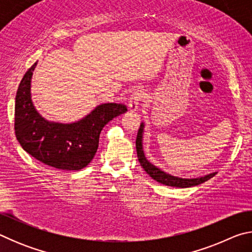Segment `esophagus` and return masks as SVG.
<instances>
[{
	"label": "esophagus",
	"instance_id": "1",
	"mask_svg": "<svg viewBox=\"0 0 252 252\" xmlns=\"http://www.w3.org/2000/svg\"><path fill=\"white\" fill-rule=\"evenodd\" d=\"M142 99L143 92L141 90H135L134 92H132L129 103H127V109H129L130 112H135V111H138L140 102L142 101Z\"/></svg>",
	"mask_w": 252,
	"mask_h": 252
}]
</instances>
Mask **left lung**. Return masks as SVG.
<instances>
[{
  "label": "left lung",
  "mask_w": 252,
  "mask_h": 252,
  "mask_svg": "<svg viewBox=\"0 0 252 252\" xmlns=\"http://www.w3.org/2000/svg\"><path fill=\"white\" fill-rule=\"evenodd\" d=\"M143 130H144V123L142 122L141 125H140V129L138 131V135H136V140H135L136 155H138L139 162H140V164H141V167L144 169V171H146L152 179H155L156 181L162 183V185L169 186V187L190 188V187L201 185V183L208 181L209 179H211L212 177H215L217 174V172H212V173H209V174H207V176H203V177L187 179V178H179L176 176H171V174L162 171L161 169L156 167L155 164H152L151 162L146 158V155H144L143 146H142Z\"/></svg>",
  "instance_id": "8db88e82"
}]
</instances>
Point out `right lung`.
Returning <instances> with one entry per match:
<instances>
[{"mask_svg":"<svg viewBox=\"0 0 252 252\" xmlns=\"http://www.w3.org/2000/svg\"><path fill=\"white\" fill-rule=\"evenodd\" d=\"M37 62L30 67L15 96V135L23 150L59 170H81L90 163L99 147L101 130L127 111L121 103H103L72 123L48 121L37 112L31 97V80Z\"/></svg>","mask_w":252,"mask_h":252,"instance_id":"obj_1","label":"right lung"}]
</instances>
